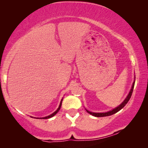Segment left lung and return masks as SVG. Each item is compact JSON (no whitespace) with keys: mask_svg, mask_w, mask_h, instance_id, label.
<instances>
[{"mask_svg":"<svg viewBox=\"0 0 148 148\" xmlns=\"http://www.w3.org/2000/svg\"><path fill=\"white\" fill-rule=\"evenodd\" d=\"M135 79H134V82L133 83V85H132V87H131L130 91H129L128 95H127V96L126 97V98L125 99L124 101L121 103V104L118 106L116 108L112 109V110H111L110 111H108V112H91V111H89L88 110H87L86 108V110L87 112H88L89 114H92V116H96V117H103V116H110V115L112 114H114L115 113H116L117 112H119V110H121V109H122L123 107H124L125 105L127 104V102H129V100H130L131 97V95H132V93H133V88H134V85H135Z\"/></svg>","mask_w":148,"mask_h":148,"instance_id":"8db88e82","label":"left lung"}]
</instances>
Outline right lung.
<instances>
[{"mask_svg": "<svg viewBox=\"0 0 148 148\" xmlns=\"http://www.w3.org/2000/svg\"><path fill=\"white\" fill-rule=\"evenodd\" d=\"M62 99L63 98H62V100H61V101H60V104H59V106H58V108H57V110H56V111H54V112L52 113V114H50V115H48V116H44V117H40V118H38V117H33V116H31L32 118H34V119H50V118H51V117H52V116H54V115H55L56 113H57L58 111H59V110L60 109V107H61V105H62Z\"/></svg>", "mask_w": 148, "mask_h": 148, "instance_id": "obj_1", "label": "right lung"}]
</instances>
